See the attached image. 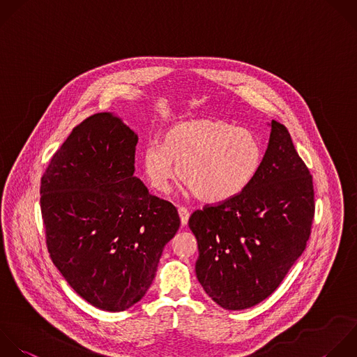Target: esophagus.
<instances>
[{"mask_svg":"<svg viewBox=\"0 0 357 357\" xmlns=\"http://www.w3.org/2000/svg\"><path fill=\"white\" fill-rule=\"evenodd\" d=\"M178 215H180V222L183 226H185L188 223V218H190V211L184 206L178 208Z\"/></svg>","mask_w":357,"mask_h":357,"instance_id":"obj_1","label":"esophagus"}]
</instances>
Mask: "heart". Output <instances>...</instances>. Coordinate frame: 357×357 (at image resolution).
<instances>
[{"label":"heart","instance_id":"b5f03b06","mask_svg":"<svg viewBox=\"0 0 357 357\" xmlns=\"http://www.w3.org/2000/svg\"><path fill=\"white\" fill-rule=\"evenodd\" d=\"M262 158V144L252 131L212 119L178 123L166 130L163 144L151 142L141 153L155 191L167 192L178 170L180 180L208 202L241 194L257 176Z\"/></svg>","mask_w":357,"mask_h":357}]
</instances>
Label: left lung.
Returning a JSON list of instances; mask_svg holds the SVG:
<instances>
[{"instance_id": "obj_1", "label": "left lung", "mask_w": 357, "mask_h": 357, "mask_svg": "<svg viewBox=\"0 0 357 357\" xmlns=\"http://www.w3.org/2000/svg\"><path fill=\"white\" fill-rule=\"evenodd\" d=\"M314 211L312 177L287 128L272 120L251 184L190 216L199 252L195 272L206 294L226 310L265 300L304 251Z\"/></svg>"}]
</instances>
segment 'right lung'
I'll list each match as a JSON object with an SVG mask.
<instances>
[{
    "instance_id": "right-lung-1",
    "label": "right lung",
    "mask_w": 357,
    "mask_h": 357,
    "mask_svg": "<svg viewBox=\"0 0 357 357\" xmlns=\"http://www.w3.org/2000/svg\"><path fill=\"white\" fill-rule=\"evenodd\" d=\"M138 135L112 113L77 126L42 177L53 264L88 303L124 311L151 287L180 227L176 206L134 176Z\"/></svg>"
}]
</instances>
